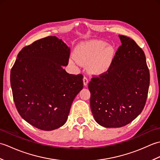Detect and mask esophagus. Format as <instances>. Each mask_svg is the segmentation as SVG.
I'll list each match as a JSON object with an SVG mask.
<instances>
[{"instance_id": "34e87169", "label": "esophagus", "mask_w": 160, "mask_h": 160, "mask_svg": "<svg viewBox=\"0 0 160 160\" xmlns=\"http://www.w3.org/2000/svg\"><path fill=\"white\" fill-rule=\"evenodd\" d=\"M88 82H89V81H88V78H87L86 76H84V77L83 78V83H84V86H87Z\"/></svg>"}]
</instances>
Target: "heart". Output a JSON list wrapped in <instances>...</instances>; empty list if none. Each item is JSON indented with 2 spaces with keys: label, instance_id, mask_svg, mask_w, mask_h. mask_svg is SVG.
Segmentation results:
<instances>
[{
  "label": "heart",
  "instance_id": "obj_1",
  "mask_svg": "<svg viewBox=\"0 0 160 160\" xmlns=\"http://www.w3.org/2000/svg\"><path fill=\"white\" fill-rule=\"evenodd\" d=\"M115 55L113 46H106V42L99 40L80 43L74 53L77 62L81 64L90 63V71L95 74L103 73L109 69Z\"/></svg>",
  "mask_w": 160,
  "mask_h": 160
}]
</instances>
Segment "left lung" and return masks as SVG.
Returning a JSON list of instances; mask_svg holds the SVG:
<instances>
[{"label": "left lung", "mask_w": 160, "mask_h": 160, "mask_svg": "<svg viewBox=\"0 0 160 160\" xmlns=\"http://www.w3.org/2000/svg\"><path fill=\"white\" fill-rule=\"evenodd\" d=\"M119 38L122 45L109 69L89 83L94 119L106 128L122 127L135 120L145 106L150 84L143 50L128 37Z\"/></svg>", "instance_id": "obj_1"}]
</instances>
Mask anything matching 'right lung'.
Listing matches in <instances>:
<instances>
[{
  "mask_svg": "<svg viewBox=\"0 0 160 160\" xmlns=\"http://www.w3.org/2000/svg\"><path fill=\"white\" fill-rule=\"evenodd\" d=\"M70 49L48 36L23 47L11 69L10 82L18 113L29 124L52 131L65 124L71 104L83 88L82 74L68 73Z\"/></svg>",
  "mask_w": 160,
  "mask_h": 160,
  "instance_id": "add662e5",
  "label": "right lung"
}]
</instances>
